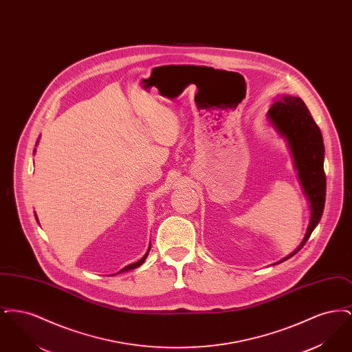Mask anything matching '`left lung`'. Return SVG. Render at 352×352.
I'll list each match as a JSON object with an SVG mask.
<instances>
[{
  "instance_id": "left-lung-1",
  "label": "left lung",
  "mask_w": 352,
  "mask_h": 352,
  "mask_svg": "<svg viewBox=\"0 0 352 352\" xmlns=\"http://www.w3.org/2000/svg\"><path fill=\"white\" fill-rule=\"evenodd\" d=\"M268 118L277 132L287 141L294 166L298 170V179L310 203V221L306 234L300 247L285 257V261L306 244L322 218L326 201L324 145L318 125L300 98L283 96L270 107Z\"/></svg>"
}]
</instances>
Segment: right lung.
<instances>
[{
	"label": "right lung",
	"mask_w": 352,
	"mask_h": 352,
	"mask_svg": "<svg viewBox=\"0 0 352 352\" xmlns=\"http://www.w3.org/2000/svg\"><path fill=\"white\" fill-rule=\"evenodd\" d=\"M38 142V141H36ZM35 218H36V215H35ZM36 221H38V218H36ZM149 251H151V245H149V248H148V252L144 254V257L141 258V260H138L137 263H133V264H131V265H126L125 268L121 269L118 273H121V272H126V270H131V269L138 268L140 265H142L144 264V261L146 260V257H148V254H149Z\"/></svg>",
	"instance_id": "add662e5"
}]
</instances>
